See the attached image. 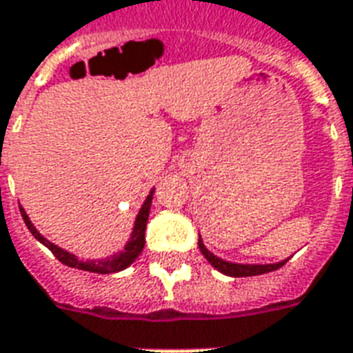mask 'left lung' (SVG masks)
Segmentation results:
<instances>
[{
    "label": "left lung",
    "instance_id": "obj_1",
    "mask_svg": "<svg viewBox=\"0 0 353 353\" xmlns=\"http://www.w3.org/2000/svg\"><path fill=\"white\" fill-rule=\"evenodd\" d=\"M198 247L202 250V254L205 256V260L215 268L216 271H221L223 275L228 276H254V275H263V273H270V271H275L279 268H283L284 263L288 262L290 258L286 260H281V262L275 263H237V262H228V260H223V258L215 256L205 245H203L202 237L198 239Z\"/></svg>",
    "mask_w": 353,
    "mask_h": 353
}]
</instances>
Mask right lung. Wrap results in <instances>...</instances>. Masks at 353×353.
<instances>
[{
	"label": "right lung",
	"mask_w": 353,
	"mask_h": 353,
	"mask_svg": "<svg viewBox=\"0 0 353 353\" xmlns=\"http://www.w3.org/2000/svg\"><path fill=\"white\" fill-rule=\"evenodd\" d=\"M153 192H155V189L150 190V194L143 200L142 208L138 211L137 219H134V226H132V232H130L129 241L125 243L123 249L110 254L106 260H80V258L74 256L72 252L61 249V247H57V245H54L52 241H48L46 237L41 236V232L33 226V223L30 221V216H28V213H26V210H23L22 205H20V213H22L23 223H26L28 230L31 232V236L35 237L39 243H43L46 249H50L52 254H54L59 262L65 263V265H69V268H77V270L108 275V273H117V271L127 270L130 263L140 256L143 245H145V224H148V216H150Z\"/></svg>",
	"instance_id": "obj_1"
}]
</instances>
